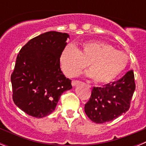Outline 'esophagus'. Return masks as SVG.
<instances>
[{
  "instance_id": "1",
  "label": "esophagus",
  "mask_w": 146,
  "mask_h": 146,
  "mask_svg": "<svg viewBox=\"0 0 146 146\" xmlns=\"http://www.w3.org/2000/svg\"><path fill=\"white\" fill-rule=\"evenodd\" d=\"M80 82H79V81H77V80H73L72 82V85L73 87H74V86H77L78 84H80Z\"/></svg>"
}]
</instances>
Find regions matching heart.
Wrapping results in <instances>:
<instances>
[{
	"label": "heart",
	"mask_w": 146,
	"mask_h": 146,
	"mask_svg": "<svg viewBox=\"0 0 146 146\" xmlns=\"http://www.w3.org/2000/svg\"><path fill=\"white\" fill-rule=\"evenodd\" d=\"M87 77H92L96 83L106 84L112 82L126 69L128 56L105 42L88 41L75 48L67 45L60 56V64L63 72L73 77L86 66Z\"/></svg>",
	"instance_id": "heart-1"
}]
</instances>
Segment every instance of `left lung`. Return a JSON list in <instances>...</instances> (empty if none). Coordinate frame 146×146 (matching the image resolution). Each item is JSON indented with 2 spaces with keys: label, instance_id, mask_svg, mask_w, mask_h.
Segmentation results:
<instances>
[{
  "label": "left lung",
  "instance_id": "8db88e82",
  "mask_svg": "<svg viewBox=\"0 0 146 146\" xmlns=\"http://www.w3.org/2000/svg\"><path fill=\"white\" fill-rule=\"evenodd\" d=\"M135 90V76L129 71L122 78L102 87H94L85 112L93 122L103 123L126 113Z\"/></svg>",
  "mask_w": 146,
  "mask_h": 146
}]
</instances>
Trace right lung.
<instances>
[{"mask_svg": "<svg viewBox=\"0 0 146 146\" xmlns=\"http://www.w3.org/2000/svg\"><path fill=\"white\" fill-rule=\"evenodd\" d=\"M69 35L49 31L22 47L11 81L13 101L31 116L43 118L55 110L61 94L72 89V80L60 67V56Z\"/></svg>", "mask_w": 146, "mask_h": 146, "instance_id": "right-lung-1", "label": "right lung"}]
</instances>
